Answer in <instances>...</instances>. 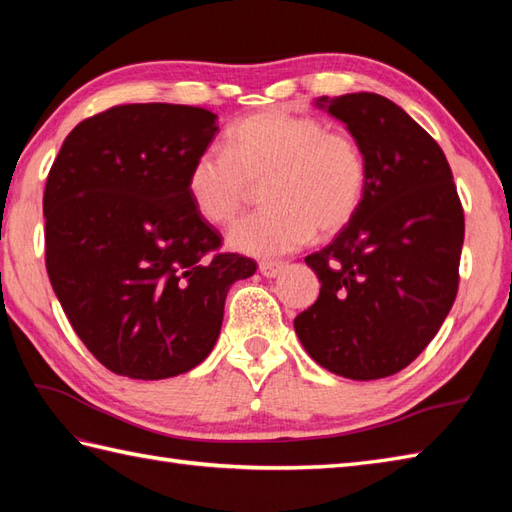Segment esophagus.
Segmentation results:
<instances>
[{
	"mask_svg": "<svg viewBox=\"0 0 512 512\" xmlns=\"http://www.w3.org/2000/svg\"><path fill=\"white\" fill-rule=\"evenodd\" d=\"M284 268H286V264H281V262H262V264H259V273H262L264 277L273 279V277H277Z\"/></svg>",
	"mask_w": 512,
	"mask_h": 512,
	"instance_id": "obj_1",
	"label": "esophagus"
}]
</instances>
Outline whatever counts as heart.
I'll list each match as a JSON object with an SVG mask.
<instances>
[{
  "mask_svg": "<svg viewBox=\"0 0 512 512\" xmlns=\"http://www.w3.org/2000/svg\"><path fill=\"white\" fill-rule=\"evenodd\" d=\"M266 184L268 209L235 224L228 246L253 257H277L317 235L341 233L361 209L367 162L345 132L319 118L266 110L237 121L226 149H204L187 173V193L202 220L231 224Z\"/></svg>",
  "mask_w": 512,
  "mask_h": 512,
  "instance_id": "obj_1",
  "label": "heart"
}]
</instances>
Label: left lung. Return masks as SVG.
<instances>
[{"mask_svg": "<svg viewBox=\"0 0 512 512\" xmlns=\"http://www.w3.org/2000/svg\"><path fill=\"white\" fill-rule=\"evenodd\" d=\"M363 149L361 209L330 246L306 257L319 299L295 332L328 372L378 380L405 369L455 301L464 213L440 145L394 101L372 92L314 101Z\"/></svg>", "mask_w": 512, "mask_h": 512, "instance_id": "8db88e82", "label": "left lung"}]
</instances>
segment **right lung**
Here are the masks:
<instances>
[{
    "label": "right lung",
    "mask_w": 512,
    "mask_h": 512,
    "mask_svg": "<svg viewBox=\"0 0 512 512\" xmlns=\"http://www.w3.org/2000/svg\"><path fill=\"white\" fill-rule=\"evenodd\" d=\"M217 114L189 105H118L63 140L43 193L46 268L63 312L110 372H189L220 336L224 301L253 259L220 253L193 209L187 173Z\"/></svg>",
    "instance_id": "1"
}]
</instances>
